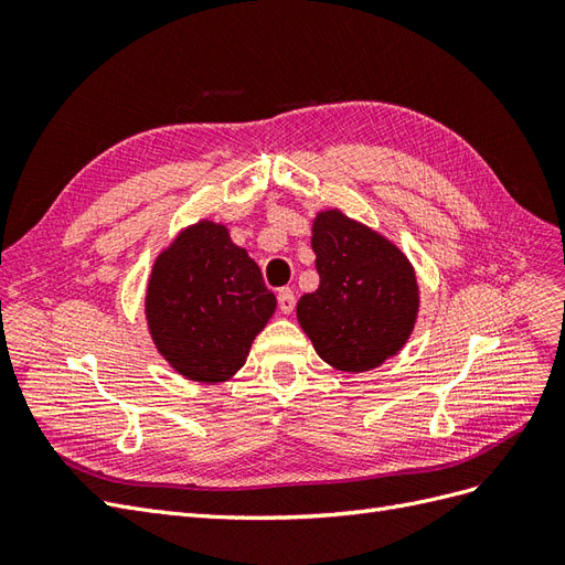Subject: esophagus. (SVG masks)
Returning <instances> with one entry per match:
<instances>
[{
	"label": "esophagus",
	"instance_id": "1",
	"mask_svg": "<svg viewBox=\"0 0 565 565\" xmlns=\"http://www.w3.org/2000/svg\"><path fill=\"white\" fill-rule=\"evenodd\" d=\"M295 303H297V299H295L292 289H289V287L278 289V309H280L282 313H292V311H295Z\"/></svg>",
	"mask_w": 565,
	"mask_h": 565
}]
</instances>
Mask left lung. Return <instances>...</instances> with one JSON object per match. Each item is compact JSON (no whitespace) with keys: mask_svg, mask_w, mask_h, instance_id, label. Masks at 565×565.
Returning <instances> with one entry per match:
<instances>
[{"mask_svg":"<svg viewBox=\"0 0 565 565\" xmlns=\"http://www.w3.org/2000/svg\"><path fill=\"white\" fill-rule=\"evenodd\" d=\"M320 285L297 303L301 330L324 363L365 372L396 355L415 328L419 292L405 254L339 210L313 221Z\"/></svg>","mask_w":565,"mask_h":565,"instance_id":"left-lung-1","label":"left lung"}]
</instances>
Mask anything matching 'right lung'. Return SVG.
Instances as JSON below:
<instances>
[{"mask_svg": "<svg viewBox=\"0 0 565 565\" xmlns=\"http://www.w3.org/2000/svg\"><path fill=\"white\" fill-rule=\"evenodd\" d=\"M276 297L226 226L200 221L152 266L146 318L158 351L183 377L224 382L241 370Z\"/></svg>", "mask_w": 565, "mask_h": 565, "instance_id": "1", "label": "right lung"}]
</instances>
